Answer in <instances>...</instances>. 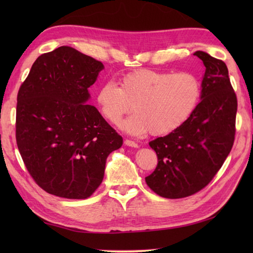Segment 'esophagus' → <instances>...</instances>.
<instances>
[{
    "label": "esophagus",
    "mask_w": 253,
    "mask_h": 253,
    "mask_svg": "<svg viewBox=\"0 0 253 253\" xmlns=\"http://www.w3.org/2000/svg\"><path fill=\"white\" fill-rule=\"evenodd\" d=\"M124 143H125L126 146H128V147L138 148V143L135 142V141H132V140H129V139H125V140H124Z\"/></svg>",
    "instance_id": "obj_1"
}]
</instances>
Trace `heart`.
Instances as JSON below:
<instances>
[{
	"instance_id": "b5f03b06",
	"label": "heart",
	"mask_w": 253,
	"mask_h": 253,
	"mask_svg": "<svg viewBox=\"0 0 253 253\" xmlns=\"http://www.w3.org/2000/svg\"><path fill=\"white\" fill-rule=\"evenodd\" d=\"M202 83L191 72L140 68L121 78V87L106 82L96 91V103L105 121L118 125L124 116L135 113L123 124L127 131H150L164 136L180 128L198 109Z\"/></svg>"
}]
</instances>
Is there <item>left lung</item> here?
Here are the masks:
<instances>
[{"label": "left lung", "mask_w": 253, "mask_h": 253, "mask_svg": "<svg viewBox=\"0 0 253 253\" xmlns=\"http://www.w3.org/2000/svg\"><path fill=\"white\" fill-rule=\"evenodd\" d=\"M193 55L206 66L200 104L178 129L149 142L158 165L146 182L163 198H186L208 186L235 140L237 96L226 64L202 51Z\"/></svg>", "instance_id": "obj_1"}]
</instances>
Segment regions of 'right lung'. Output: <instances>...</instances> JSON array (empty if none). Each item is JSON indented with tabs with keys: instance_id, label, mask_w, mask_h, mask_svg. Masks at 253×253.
<instances>
[{
	"instance_id": "add662e5",
	"label": "right lung",
	"mask_w": 253,
	"mask_h": 253,
	"mask_svg": "<svg viewBox=\"0 0 253 253\" xmlns=\"http://www.w3.org/2000/svg\"><path fill=\"white\" fill-rule=\"evenodd\" d=\"M103 64L71 46L37 58L21 84L16 142L27 170L44 191L87 199L104 176L106 158L123 138L85 103Z\"/></svg>"
}]
</instances>
